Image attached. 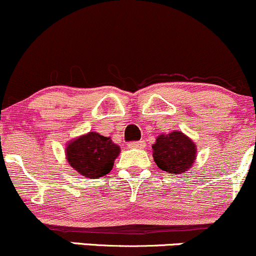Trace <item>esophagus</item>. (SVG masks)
Segmentation results:
<instances>
[{
	"instance_id": "1",
	"label": "esophagus",
	"mask_w": 256,
	"mask_h": 256,
	"mask_svg": "<svg viewBox=\"0 0 256 256\" xmlns=\"http://www.w3.org/2000/svg\"><path fill=\"white\" fill-rule=\"evenodd\" d=\"M146 146V144H144V141H132L128 144V147L130 148H144V147Z\"/></svg>"
}]
</instances>
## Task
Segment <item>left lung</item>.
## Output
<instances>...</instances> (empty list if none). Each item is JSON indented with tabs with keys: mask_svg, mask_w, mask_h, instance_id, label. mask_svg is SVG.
Listing matches in <instances>:
<instances>
[{
	"mask_svg": "<svg viewBox=\"0 0 256 256\" xmlns=\"http://www.w3.org/2000/svg\"><path fill=\"white\" fill-rule=\"evenodd\" d=\"M152 148L158 168L169 174L185 173L195 162V144L179 131L157 137Z\"/></svg>",
	"mask_w": 256,
	"mask_h": 256,
	"instance_id": "obj_1",
	"label": "left lung"
}]
</instances>
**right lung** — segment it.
<instances>
[{"mask_svg":"<svg viewBox=\"0 0 256 256\" xmlns=\"http://www.w3.org/2000/svg\"><path fill=\"white\" fill-rule=\"evenodd\" d=\"M119 152V146L109 137L90 132L67 146L66 157L74 170L84 176L96 179L112 170Z\"/></svg>","mask_w":256,"mask_h":256,"instance_id":"right-lung-1","label":"right lung"}]
</instances>
